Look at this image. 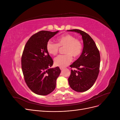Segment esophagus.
I'll return each mask as SVG.
<instances>
[{
    "label": "esophagus",
    "mask_w": 120,
    "mask_h": 120,
    "mask_svg": "<svg viewBox=\"0 0 120 120\" xmlns=\"http://www.w3.org/2000/svg\"><path fill=\"white\" fill-rule=\"evenodd\" d=\"M60 70H63L64 69V68H61V67H60Z\"/></svg>",
    "instance_id": "1"
}]
</instances>
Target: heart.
Listing matches in <instances>:
<instances>
[{"label": "heart", "mask_w": 120, "mask_h": 120, "mask_svg": "<svg viewBox=\"0 0 120 120\" xmlns=\"http://www.w3.org/2000/svg\"><path fill=\"white\" fill-rule=\"evenodd\" d=\"M57 43L49 41L46 43L47 52L52 56L57 54L60 47H64L63 55H60L54 59V64L56 66L64 68L67 67L71 62L72 57H77L80 56L82 50V45L81 41L76 39L74 36L70 34H65L59 37Z\"/></svg>", "instance_id": "obj_1"}]
</instances>
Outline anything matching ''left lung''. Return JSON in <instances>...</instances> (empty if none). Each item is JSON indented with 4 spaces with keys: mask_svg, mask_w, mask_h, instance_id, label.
Returning a JSON list of instances; mask_svg holds the SVG:
<instances>
[{
    "mask_svg": "<svg viewBox=\"0 0 120 120\" xmlns=\"http://www.w3.org/2000/svg\"><path fill=\"white\" fill-rule=\"evenodd\" d=\"M80 34L83 42V48L81 56L71 64V70L68 79L71 88L78 92H83L94 85L99 75L100 66V54L95 41L85 31L77 29L68 30Z\"/></svg>",
    "mask_w": 120,
    "mask_h": 120,
    "instance_id": "8db88e82",
    "label": "left lung"
}]
</instances>
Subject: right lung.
<instances>
[{"label":"right lung","mask_w":120,"mask_h":120,"mask_svg":"<svg viewBox=\"0 0 120 120\" xmlns=\"http://www.w3.org/2000/svg\"><path fill=\"white\" fill-rule=\"evenodd\" d=\"M59 31H40L32 35L25 45L21 56V68L24 81L31 91L45 96L55 89L60 73L57 67L49 68L53 63L47 52L46 43Z\"/></svg>","instance_id":"1"}]
</instances>
